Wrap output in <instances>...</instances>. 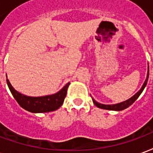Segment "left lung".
Masks as SVG:
<instances>
[{"instance_id": "left-lung-1", "label": "left lung", "mask_w": 153, "mask_h": 153, "mask_svg": "<svg viewBox=\"0 0 153 153\" xmlns=\"http://www.w3.org/2000/svg\"><path fill=\"white\" fill-rule=\"evenodd\" d=\"M148 76H149V67H148L147 79H146V80L144 81V83H143V86H142V88H140V90L135 93L134 96L131 97L129 99L126 100V101H125V102L117 103V104H112V105H105V104H102V103L97 102V101H95V100L93 99V97H92L93 103L95 104V106H97L98 108H101V109L110 110V111H117L126 109V108H128L129 106H131L132 104L136 100L138 99V97L140 96V94H141L142 92L143 91V89L145 88V87H146V85H147V83H148Z\"/></svg>"}]
</instances>
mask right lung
Returning <instances> with one entry per match:
<instances>
[{"label": "right lung", "mask_w": 153, "mask_h": 153, "mask_svg": "<svg viewBox=\"0 0 153 153\" xmlns=\"http://www.w3.org/2000/svg\"><path fill=\"white\" fill-rule=\"evenodd\" d=\"M6 82L9 87V89L12 93L15 99L17 101L19 105L28 111L32 113H44L54 111L59 109L62 106L65 97H66L67 89L70 85V83H66L61 89L51 95H47L42 97H29L22 94L13 88L11 83L7 79Z\"/></svg>", "instance_id": "obj_1"}]
</instances>
